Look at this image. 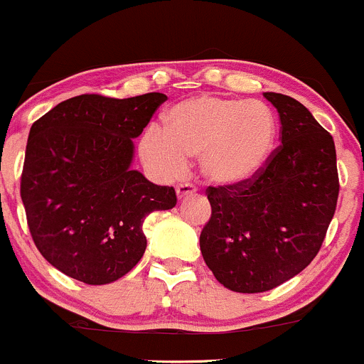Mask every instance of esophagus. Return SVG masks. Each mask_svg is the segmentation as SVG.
<instances>
[{
  "mask_svg": "<svg viewBox=\"0 0 364 364\" xmlns=\"http://www.w3.org/2000/svg\"><path fill=\"white\" fill-rule=\"evenodd\" d=\"M196 191L198 189L193 186V183H178V186H177V198H178V200H183V198H187V196H193Z\"/></svg>",
  "mask_w": 364,
  "mask_h": 364,
  "instance_id": "obj_1",
  "label": "esophagus"
}]
</instances>
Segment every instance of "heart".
I'll list each match as a JSON object with an SVG mask.
<instances>
[{
	"label": "heart",
	"mask_w": 364,
	"mask_h": 364,
	"mask_svg": "<svg viewBox=\"0 0 364 364\" xmlns=\"http://www.w3.org/2000/svg\"><path fill=\"white\" fill-rule=\"evenodd\" d=\"M275 141L277 119L264 103L201 95L173 105L163 127L141 136L138 152L164 178L182 173L187 159H200L205 181L240 187L259 177Z\"/></svg>",
	"instance_id": "b5f03b06"
}]
</instances>
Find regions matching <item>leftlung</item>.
Returning a JSON list of instances; mask_svg holds the SVG:
<instances>
[{"mask_svg": "<svg viewBox=\"0 0 364 364\" xmlns=\"http://www.w3.org/2000/svg\"><path fill=\"white\" fill-rule=\"evenodd\" d=\"M280 117L282 145L257 178L212 187L200 235L205 263L235 293H264L312 263L338 200L335 141L299 101L264 92Z\"/></svg>", "mask_w": 364, "mask_h": 364, "instance_id": "8db88e82", "label": "left lung"}]
</instances>
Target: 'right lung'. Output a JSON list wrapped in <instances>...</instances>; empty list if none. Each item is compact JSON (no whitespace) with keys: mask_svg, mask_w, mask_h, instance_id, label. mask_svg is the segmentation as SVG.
Returning a JSON list of instances; mask_svg holds the SVG:
<instances>
[{"mask_svg":"<svg viewBox=\"0 0 364 364\" xmlns=\"http://www.w3.org/2000/svg\"><path fill=\"white\" fill-rule=\"evenodd\" d=\"M168 100L70 98L33 122L21 175L29 233L65 275L91 286L124 277L141 259L144 219L177 205L173 187L131 170L133 138Z\"/></svg>","mask_w":364,"mask_h":364,"instance_id":"right-lung-1","label":"right lung"}]
</instances>
